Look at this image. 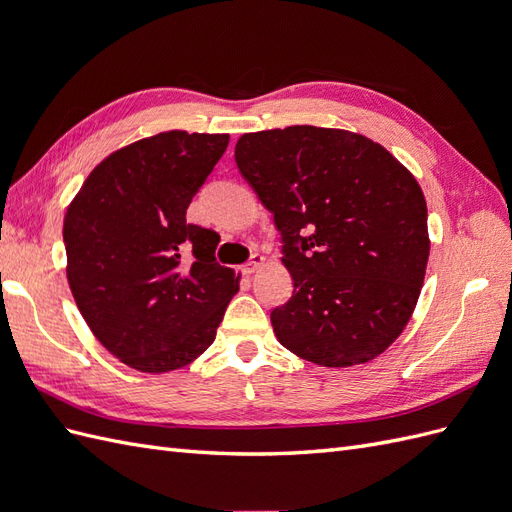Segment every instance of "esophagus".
Masks as SVG:
<instances>
[{
    "instance_id": "1",
    "label": "esophagus",
    "mask_w": 512,
    "mask_h": 512,
    "mask_svg": "<svg viewBox=\"0 0 512 512\" xmlns=\"http://www.w3.org/2000/svg\"><path fill=\"white\" fill-rule=\"evenodd\" d=\"M262 265H265V256H262V254H254V256L250 258V262H245V265H243V273L252 275V273H256Z\"/></svg>"
}]
</instances>
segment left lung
Returning a JSON list of instances; mask_svg holds the SVG:
<instances>
[{"mask_svg": "<svg viewBox=\"0 0 512 512\" xmlns=\"http://www.w3.org/2000/svg\"><path fill=\"white\" fill-rule=\"evenodd\" d=\"M235 160L284 241L292 297L277 342L322 367L376 359L406 329L429 260L410 170L363 134L290 126L243 134Z\"/></svg>", "mask_w": 512, "mask_h": 512, "instance_id": "1", "label": "left lung"}]
</instances>
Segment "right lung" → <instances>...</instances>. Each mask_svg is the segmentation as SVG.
I'll return each instance as SVG.
<instances>
[{"instance_id": "right-lung-1", "label": "right lung", "mask_w": 512, "mask_h": 512, "mask_svg": "<svg viewBox=\"0 0 512 512\" xmlns=\"http://www.w3.org/2000/svg\"><path fill=\"white\" fill-rule=\"evenodd\" d=\"M228 134L160 132L104 158L64 218L68 284L87 327L121 363L166 374L215 339L239 275L220 237L185 222Z\"/></svg>"}]
</instances>
